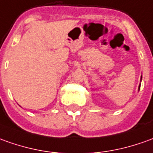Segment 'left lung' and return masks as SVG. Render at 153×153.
I'll return each mask as SVG.
<instances>
[{
	"label": "left lung",
	"mask_w": 153,
	"mask_h": 153,
	"mask_svg": "<svg viewBox=\"0 0 153 153\" xmlns=\"http://www.w3.org/2000/svg\"><path fill=\"white\" fill-rule=\"evenodd\" d=\"M139 88H140V87H139Z\"/></svg>",
	"instance_id": "left-lung-1"
}]
</instances>
